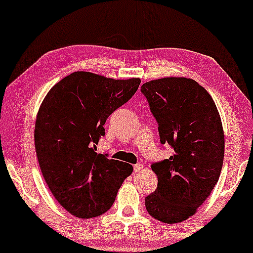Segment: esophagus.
Returning a JSON list of instances; mask_svg holds the SVG:
<instances>
[{"label": "esophagus", "mask_w": 253, "mask_h": 253, "mask_svg": "<svg viewBox=\"0 0 253 253\" xmlns=\"http://www.w3.org/2000/svg\"><path fill=\"white\" fill-rule=\"evenodd\" d=\"M133 169L134 171L138 172V171H141V169H143V164H137L133 166Z\"/></svg>", "instance_id": "obj_1"}]
</instances>
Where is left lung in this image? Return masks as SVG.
<instances>
[{"instance_id":"8db88e82","label":"left lung","mask_w":253,"mask_h":253,"mask_svg":"<svg viewBox=\"0 0 253 253\" xmlns=\"http://www.w3.org/2000/svg\"><path fill=\"white\" fill-rule=\"evenodd\" d=\"M140 91L159 124L161 144L174 150L169 159L152 164L158 188L145 198V206L161 222H182L219 181L224 155L220 114L212 96L193 79H155Z\"/></svg>"}]
</instances>
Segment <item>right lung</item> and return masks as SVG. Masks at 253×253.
<instances>
[{
  "instance_id": "1",
  "label": "right lung",
  "mask_w": 253,
  "mask_h": 253,
  "mask_svg": "<svg viewBox=\"0 0 253 253\" xmlns=\"http://www.w3.org/2000/svg\"><path fill=\"white\" fill-rule=\"evenodd\" d=\"M139 78L113 79L77 71L55 84L36 120L34 145L55 199L81 219L99 216L115 202L132 166L96 153L110 114L129 101Z\"/></svg>"
}]
</instances>
